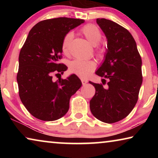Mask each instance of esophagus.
I'll return each mask as SVG.
<instances>
[{
  "mask_svg": "<svg viewBox=\"0 0 158 158\" xmlns=\"http://www.w3.org/2000/svg\"><path fill=\"white\" fill-rule=\"evenodd\" d=\"M81 82H82V84H83V85H85L86 83H88V81L85 79H83V78H81Z\"/></svg>",
  "mask_w": 158,
  "mask_h": 158,
  "instance_id": "1",
  "label": "esophagus"
}]
</instances>
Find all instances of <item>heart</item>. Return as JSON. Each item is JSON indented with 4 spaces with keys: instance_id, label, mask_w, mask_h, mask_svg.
Segmentation results:
<instances>
[{
    "instance_id": "heart-1",
    "label": "heart",
    "mask_w": 158,
    "mask_h": 158,
    "mask_svg": "<svg viewBox=\"0 0 158 158\" xmlns=\"http://www.w3.org/2000/svg\"><path fill=\"white\" fill-rule=\"evenodd\" d=\"M81 33L85 36L90 44L96 47L95 51L98 57H104L106 52V44L102 42V34L96 25L89 23L85 25L81 29ZM73 39V32L68 31L64 34L62 41V51L64 54L68 53L69 47ZM96 68V63L94 60H83L76 59L69 63V70L80 77H85L94 72Z\"/></svg>"
}]
</instances>
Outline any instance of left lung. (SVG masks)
Returning <instances> with one entry per match:
<instances>
[{
	"mask_svg": "<svg viewBox=\"0 0 158 158\" xmlns=\"http://www.w3.org/2000/svg\"><path fill=\"white\" fill-rule=\"evenodd\" d=\"M96 22L106 36L108 49L96 72L103 77L102 83L89 81L96 88L90 109L98 120L112 124L127 117L137 102L142 83V60L128 30L106 19H97Z\"/></svg>",
	"mask_w": 158,
	"mask_h": 158,
	"instance_id": "obj_1",
	"label": "left lung"
}]
</instances>
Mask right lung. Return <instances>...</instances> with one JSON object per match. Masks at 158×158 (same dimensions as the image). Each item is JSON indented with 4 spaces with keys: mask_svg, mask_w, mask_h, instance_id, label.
<instances>
[{
    "mask_svg": "<svg viewBox=\"0 0 158 158\" xmlns=\"http://www.w3.org/2000/svg\"><path fill=\"white\" fill-rule=\"evenodd\" d=\"M83 19L67 17L46 19L30 30L19 57V95L27 111L42 121H55L68 112L70 97L81 87L77 75L52 80L67 66L62 58V41L67 32L81 25Z\"/></svg>",
    "mask_w": 158,
    "mask_h": 158,
    "instance_id": "1",
    "label": "right lung"
}]
</instances>
